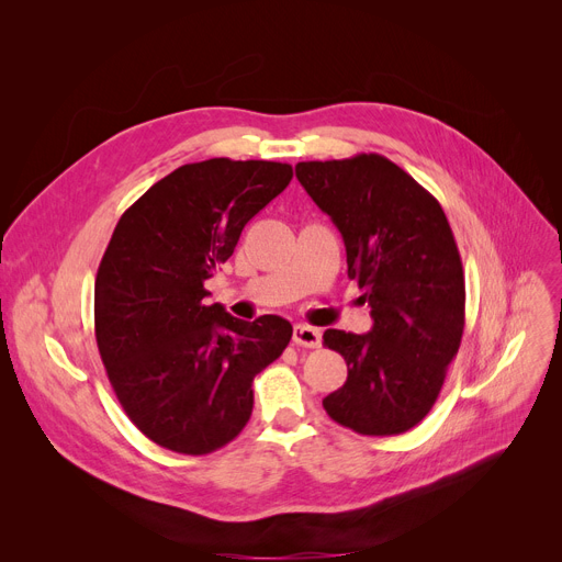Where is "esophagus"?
I'll use <instances>...</instances> for the list:
<instances>
[{"label":"esophagus","instance_id":"34e87169","mask_svg":"<svg viewBox=\"0 0 562 562\" xmlns=\"http://www.w3.org/2000/svg\"><path fill=\"white\" fill-rule=\"evenodd\" d=\"M293 344L305 348H318L321 346V330L312 326H296L293 328Z\"/></svg>","mask_w":562,"mask_h":562}]
</instances>
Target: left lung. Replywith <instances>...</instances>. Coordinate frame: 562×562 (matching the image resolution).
<instances>
[{
  "mask_svg": "<svg viewBox=\"0 0 562 562\" xmlns=\"http://www.w3.org/2000/svg\"><path fill=\"white\" fill-rule=\"evenodd\" d=\"M296 177L341 232L348 278L373 318L367 335L323 333L348 364L323 407L360 435L415 428L435 405L464 330V276L447 214L380 155L301 161Z\"/></svg>",
  "mask_w": 562,
  "mask_h": 562,
  "instance_id": "8db88e82",
  "label": "left lung"
}]
</instances>
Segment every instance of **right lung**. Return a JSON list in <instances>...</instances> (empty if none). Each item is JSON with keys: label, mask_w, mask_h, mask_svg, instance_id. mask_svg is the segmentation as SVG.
Wrapping results in <instances>:
<instances>
[{"label": "right lung", "mask_w": 562, "mask_h": 562, "mask_svg": "<svg viewBox=\"0 0 562 562\" xmlns=\"http://www.w3.org/2000/svg\"><path fill=\"white\" fill-rule=\"evenodd\" d=\"M291 177L278 161L187 164L113 229L95 278V339L127 417L168 451L204 456L239 435L255 375L291 339L282 316L241 321L204 305V280Z\"/></svg>", "instance_id": "obj_1"}]
</instances>
